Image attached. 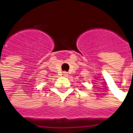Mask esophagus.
Here are the masks:
<instances>
[{"mask_svg":"<svg viewBox=\"0 0 133 133\" xmlns=\"http://www.w3.org/2000/svg\"><path fill=\"white\" fill-rule=\"evenodd\" d=\"M63 75H65V76H67V75H68V72H65V71H64V72H63Z\"/></svg>","mask_w":133,"mask_h":133,"instance_id":"esophagus-1","label":"esophagus"}]
</instances>
